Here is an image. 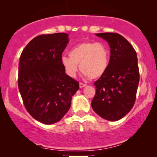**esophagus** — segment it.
Listing matches in <instances>:
<instances>
[{
	"label": "esophagus",
	"instance_id": "esophagus-1",
	"mask_svg": "<svg viewBox=\"0 0 157 157\" xmlns=\"http://www.w3.org/2000/svg\"><path fill=\"white\" fill-rule=\"evenodd\" d=\"M86 86V83H81V82L79 83V86H80V88H83V87Z\"/></svg>",
	"mask_w": 157,
	"mask_h": 157
}]
</instances>
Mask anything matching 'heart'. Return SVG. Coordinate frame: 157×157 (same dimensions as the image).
Wrapping results in <instances>:
<instances>
[{"label":"heart","instance_id":"obj_1","mask_svg":"<svg viewBox=\"0 0 157 157\" xmlns=\"http://www.w3.org/2000/svg\"><path fill=\"white\" fill-rule=\"evenodd\" d=\"M70 56H62L61 63L68 76L74 77L80 69L90 78H97L106 72L109 61V52L103 43L84 41L73 47Z\"/></svg>","mask_w":157,"mask_h":157}]
</instances>
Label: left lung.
Instances as JSON below:
<instances>
[{
	"label": "left lung",
	"instance_id": "obj_1",
	"mask_svg": "<svg viewBox=\"0 0 157 157\" xmlns=\"http://www.w3.org/2000/svg\"><path fill=\"white\" fill-rule=\"evenodd\" d=\"M96 36L109 43L111 56L106 72L95 81L94 111L108 121L121 119L131 111L136 101L139 70L136 51L121 35L100 33Z\"/></svg>",
	"mask_w": 157,
	"mask_h": 157
}]
</instances>
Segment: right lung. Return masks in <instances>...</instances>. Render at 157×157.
<instances>
[{
	"mask_svg": "<svg viewBox=\"0 0 157 157\" xmlns=\"http://www.w3.org/2000/svg\"><path fill=\"white\" fill-rule=\"evenodd\" d=\"M68 36L64 33L38 36L21 53L18 89L25 109L40 123L59 121L79 89L78 81L66 74L61 63Z\"/></svg>",
	"mask_w": 157,
	"mask_h": 157,
	"instance_id": "right-lung-1",
	"label": "right lung"
}]
</instances>
